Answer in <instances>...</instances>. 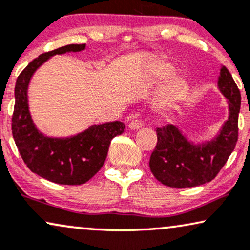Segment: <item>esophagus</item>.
Segmentation results:
<instances>
[{
  "label": "esophagus",
  "mask_w": 250,
  "mask_h": 250,
  "mask_svg": "<svg viewBox=\"0 0 250 250\" xmlns=\"http://www.w3.org/2000/svg\"><path fill=\"white\" fill-rule=\"evenodd\" d=\"M142 125H143L142 121H140V120H134V121L129 122L128 128L130 129V130H138V129L142 128Z\"/></svg>",
  "instance_id": "obj_1"
}]
</instances>
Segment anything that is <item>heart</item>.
Masks as SVG:
<instances>
[{"label":"heart","mask_w":250,"mask_h":250,"mask_svg":"<svg viewBox=\"0 0 250 250\" xmlns=\"http://www.w3.org/2000/svg\"><path fill=\"white\" fill-rule=\"evenodd\" d=\"M170 72V67L168 64H164L162 67L157 68L154 72V78L156 80H164ZM183 87V80L179 76H173L166 82L165 87H164L162 98L159 100L160 108H168L172 106V104L178 99L180 92Z\"/></svg>","instance_id":"1"}]
</instances>
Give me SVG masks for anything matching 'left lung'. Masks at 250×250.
Wrapping results in <instances>:
<instances>
[{
    "label": "left lung",
    "mask_w": 250,
    "mask_h": 250,
    "mask_svg": "<svg viewBox=\"0 0 250 250\" xmlns=\"http://www.w3.org/2000/svg\"><path fill=\"white\" fill-rule=\"evenodd\" d=\"M218 87L229 103V115L211 141L194 144L174 125L157 128V145L150 169L158 181L170 188H191L216 178L238 142L241 94L226 67L220 69Z\"/></svg>",
    "instance_id": "1"
}]
</instances>
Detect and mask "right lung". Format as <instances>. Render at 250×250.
Listing matches in <instances>:
<instances>
[{
    "instance_id": "obj_1",
    "label": "right lung",
    "mask_w": 250,
    "mask_h": 250,
    "mask_svg": "<svg viewBox=\"0 0 250 250\" xmlns=\"http://www.w3.org/2000/svg\"><path fill=\"white\" fill-rule=\"evenodd\" d=\"M82 45H67L34 59L21 72L15 86L12 136L26 166L41 178L59 185L77 186L88 181L105 163L110 141L125 131V123L106 122L91 125L70 137H48L38 130L28 109L27 88L37 69L50 56L81 52Z\"/></svg>"
}]
</instances>
